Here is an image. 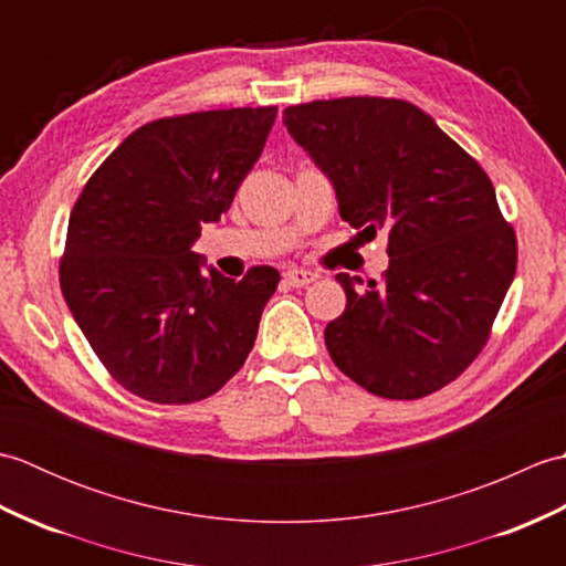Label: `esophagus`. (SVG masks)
Here are the masks:
<instances>
[{"mask_svg":"<svg viewBox=\"0 0 566 566\" xmlns=\"http://www.w3.org/2000/svg\"><path fill=\"white\" fill-rule=\"evenodd\" d=\"M316 276H318V274L308 272V270H290V272L284 274V280L290 282L292 286H306V284H311V282H316Z\"/></svg>","mask_w":566,"mask_h":566,"instance_id":"34e87169","label":"esophagus"}]
</instances>
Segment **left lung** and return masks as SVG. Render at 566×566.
<instances>
[{"label": "left lung", "instance_id": "left-lung-1", "mask_svg": "<svg viewBox=\"0 0 566 566\" xmlns=\"http://www.w3.org/2000/svg\"><path fill=\"white\" fill-rule=\"evenodd\" d=\"M333 182L343 221L389 235L377 284L335 274L347 296L326 326L343 375L384 399H420L474 363L515 274L518 245L472 155L418 106L343 97L284 109Z\"/></svg>", "mask_w": 566, "mask_h": 566}]
</instances>
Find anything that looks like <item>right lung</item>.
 Segmentation results:
<instances>
[{"mask_svg": "<svg viewBox=\"0 0 566 566\" xmlns=\"http://www.w3.org/2000/svg\"><path fill=\"white\" fill-rule=\"evenodd\" d=\"M276 106L158 118L136 128L70 213L60 290L94 355L130 394L195 403L243 367L280 272L231 280L191 245L231 209Z\"/></svg>", "mask_w": 566, "mask_h": 566, "instance_id": "obj_1", "label": "right lung"}]
</instances>
